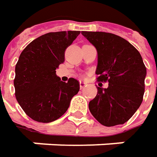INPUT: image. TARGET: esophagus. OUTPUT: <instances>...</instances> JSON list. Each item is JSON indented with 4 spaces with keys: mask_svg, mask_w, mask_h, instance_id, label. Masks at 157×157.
I'll return each mask as SVG.
<instances>
[{
    "mask_svg": "<svg viewBox=\"0 0 157 157\" xmlns=\"http://www.w3.org/2000/svg\"><path fill=\"white\" fill-rule=\"evenodd\" d=\"M86 86V82H83V81H80V82H79V86H80V88H81V89L84 88Z\"/></svg>",
    "mask_w": 157,
    "mask_h": 157,
    "instance_id": "obj_1",
    "label": "esophagus"
}]
</instances>
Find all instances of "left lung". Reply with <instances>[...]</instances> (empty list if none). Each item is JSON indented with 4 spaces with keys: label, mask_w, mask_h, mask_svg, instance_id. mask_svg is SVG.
<instances>
[{
    "label": "left lung",
    "mask_w": 157,
    "mask_h": 157,
    "mask_svg": "<svg viewBox=\"0 0 157 157\" xmlns=\"http://www.w3.org/2000/svg\"><path fill=\"white\" fill-rule=\"evenodd\" d=\"M96 48L98 81L109 82L97 88L89 110L105 126L123 124L140 106L145 92L147 69L140 52L120 36L103 32H83Z\"/></svg>",
    "instance_id": "1"
}]
</instances>
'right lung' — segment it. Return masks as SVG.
Masks as SVG:
<instances>
[{"label":"right lung","instance_id":"add662e5","mask_svg":"<svg viewBox=\"0 0 157 157\" xmlns=\"http://www.w3.org/2000/svg\"><path fill=\"white\" fill-rule=\"evenodd\" d=\"M79 31L48 33L33 40L22 51L14 79L17 101L34 121L50 123L61 117L79 91L73 78L61 81L56 70L64 62V52Z\"/></svg>","mask_w":157,"mask_h":157}]
</instances>
